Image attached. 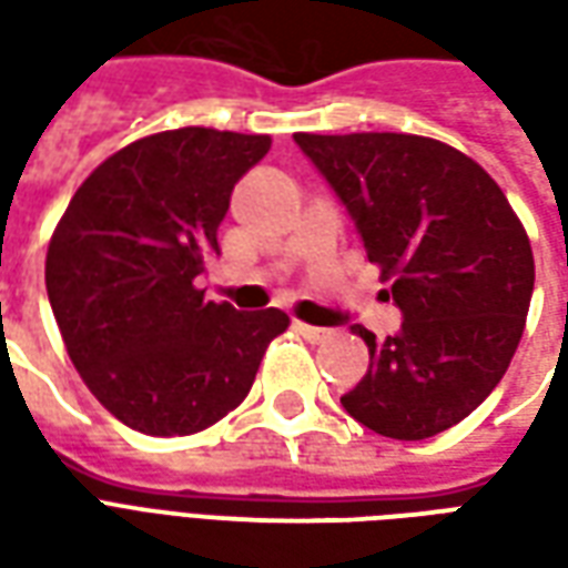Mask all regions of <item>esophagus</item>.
I'll list each match as a JSON object with an SVG mask.
<instances>
[{
	"mask_svg": "<svg viewBox=\"0 0 568 568\" xmlns=\"http://www.w3.org/2000/svg\"><path fill=\"white\" fill-rule=\"evenodd\" d=\"M295 332L301 334L304 341H310V344H322V341H328V337H332V332H328V328L307 325V322H295Z\"/></svg>",
	"mask_w": 568,
	"mask_h": 568,
	"instance_id": "esophagus-1",
	"label": "esophagus"
}]
</instances>
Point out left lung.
Here are the masks:
<instances>
[{
    "label": "left lung",
    "mask_w": 568,
    "mask_h": 568,
    "mask_svg": "<svg viewBox=\"0 0 568 568\" xmlns=\"http://www.w3.org/2000/svg\"><path fill=\"white\" fill-rule=\"evenodd\" d=\"M356 219L402 332L368 344L371 365L341 398L383 438L423 440L463 423L511 365L536 261L501 187L477 161L417 133H295Z\"/></svg>",
    "instance_id": "8db88e82"
}]
</instances>
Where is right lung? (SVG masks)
Here are the masks:
<instances>
[{
  "label": "right lung",
  "instance_id": "right-lung-1",
  "mask_svg": "<svg viewBox=\"0 0 568 568\" xmlns=\"http://www.w3.org/2000/svg\"><path fill=\"white\" fill-rule=\"evenodd\" d=\"M264 133L179 128L105 158L57 222L44 285L72 365L97 402L142 435H194L252 389L288 328L283 310L236 313L194 285L219 252L236 179Z\"/></svg>",
  "mask_w": 568,
  "mask_h": 568
}]
</instances>
